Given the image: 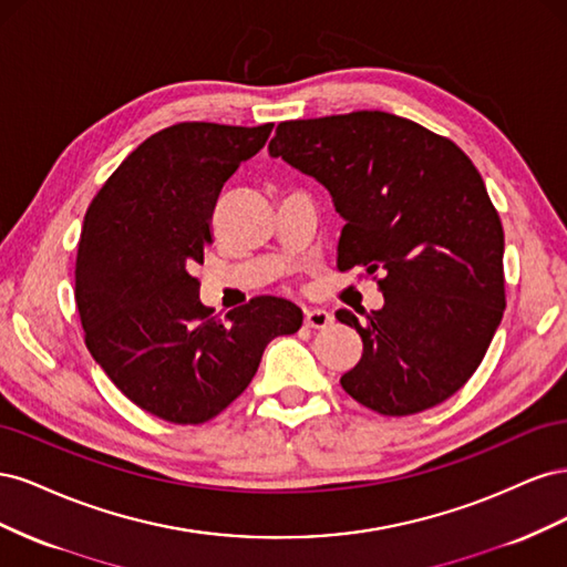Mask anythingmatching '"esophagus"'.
Wrapping results in <instances>:
<instances>
[{
    "instance_id": "obj_1",
    "label": "esophagus",
    "mask_w": 567,
    "mask_h": 567,
    "mask_svg": "<svg viewBox=\"0 0 567 567\" xmlns=\"http://www.w3.org/2000/svg\"><path fill=\"white\" fill-rule=\"evenodd\" d=\"M329 323H331V315L326 310H317V307L305 310V326H307V329H326Z\"/></svg>"
}]
</instances>
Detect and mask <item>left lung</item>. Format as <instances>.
I'll list each match as a JSON object with an SVG mask.
<instances>
[{"label": "left lung", "instance_id": "obj_1", "mask_svg": "<svg viewBox=\"0 0 567 567\" xmlns=\"http://www.w3.org/2000/svg\"><path fill=\"white\" fill-rule=\"evenodd\" d=\"M269 156L329 188L346 219L338 269L379 281L381 310H338L362 336L342 373L383 416L444 402L483 362L506 307L504 229L483 177L454 142L383 111L279 123Z\"/></svg>", "mask_w": 567, "mask_h": 567}]
</instances>
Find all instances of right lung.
I'll return each mask as SVG.
<instances>
[{
  "label": "right lung",
  "mask_w": 567,
  "mask_h": 567,
  "mask_svg": "<svg viewBox=\"0 0 567 567\" xmlns=\"http://www.w3.org/2000/svg\"><path fill=\"white\" fill-rule=\"evenodd\" d=\"M271 123H179L151 134L90 203L78 244L84 342L115 388L169 423L210 421L241 394L269 340L296 333L300 307L257 296L225 319L198 300L213 210Z\"/></svg>",
  "instance_id": "obj_1"
}]
</instances>
